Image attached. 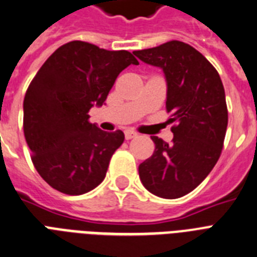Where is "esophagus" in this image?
<instances>
[{
    "label": "esophagus",
    "mask_w": 257,
    "mask_h": 257,
    "mask_svg": "<svg viewBox=\"0 0 257 257\" xmlns=\"http://www.w3.org/2000/svg\"><path fill=\"white\" fill-rule=\"evenodd\" d=\"M137 137H138V134L135 133V131H133V130H126V131H124V138H126L127 140L134 139V138H137Z\"/></svg>",
    "instance_id": "obj_1"
}]
</instances>
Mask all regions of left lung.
Segmentation results:
<instances>
[{"instance_id":"1","label":"left lung","mask_w":257,"mask_h":257,"mask_svg":"<svg viewBox=\"0 0 257 257\" xmlns=\"http://www.w3.org/2000/svg\"><path fill=\"white\" fill-rule=\"evenodd\" d=\"M134 54L165 74L174 134L172 144L151 137L155 152L139 165L140 181L156 196L178 199L200 185L220 159L227 127L225 89L213 65L186 43L172 40Z\"/></svg>"}]
</instances>
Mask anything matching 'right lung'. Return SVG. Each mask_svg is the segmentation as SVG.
<instances>
[{"instance_id": "add662e5", "label": "right lung", "mask_w": 257, "mask_h": 257, "mask_svg": "<svg viewBox=\"0 0 257 257\" xmlns=\"http://www.w3.org/2000/svg\"><path fill=\"white\" fill-rule=\"evenodd\" d=\"M130 65L139 62L127 50L70 41L44 62L28 85L24 138L35 169L57 191L82 195L104 181L124 134L100 130L88 120V111L104 104L119 72Z\"/></svg>"}]
</instances>
